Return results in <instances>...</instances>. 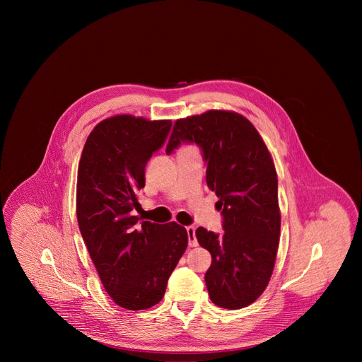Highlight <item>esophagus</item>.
Masks as SVG:
<instances>
[{
	"instance_id": "1",
	"label": "esophagus",
	"mask_w": 362,
	"mask_h": 362,
	"mask_svg": "<svg viewBox=\"0 0 362 362\" xmlns=\"http://www.w3.org/2000/svg\"><path fill=\"white\" fill-rule=\"evenodd\" d=\"M186 230H187V236H189V246L196 247L199 245L197 239H196V228L194 226H187Z\"/></svg>"
}]
</instances>
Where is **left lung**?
<instances>
[{
    "mask_svg": "<svg viewBox=\"0 0 362 362\" xmlns=\"http://www.w3.org/2000/svg\"><path fill=\"white\" fill-rule=\"evenodd\" d=\"M182 141L203 150L206 182L223 215V235L196 229L199 245L212 255L204 275L209 296L221 308H245L268 286L278 253L281 211L272 156L255 126L229 110L176 120L166 153Z\"/></svg>",
    "mask_w": 362,
    "mask_h": 362,
    "instance_id": "1",
    "label": "left lung"
}]
</instances>
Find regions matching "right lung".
Masks as SVG:
<instances>
[{"mask_svg":"<svg viewBox=\"0 0 362 362\" xmlns=\"http://www.w3.org/2000/svg\"><path fill=\"white\" fill-rule=\"evenodd\" d=\"M172 120L117 115L88 134L77 173V222L103 286L130 311L162 300L169 276L187 247V230L176 222H139L137 193L144 169L159 150Z\"/></svg>","mask_w":362,"mask_h":362,"instance_id":"1","label":"right lung"}]
</instances>
